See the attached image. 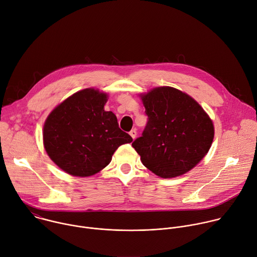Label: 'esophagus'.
<instances>
[{"mask_svg": "<svg viewBox=\"0 0 257 257\" xmlns=\"http://www.w3.org/2000/svg\"><path fill=\"white\" fill-rule=\"evenodd\" d=\"M129 134H130V136L134 139V138L136 137V135H137V131H136V129H132V130L130 131V133H129Z\"/></svg>", "mask_w": 257, "mask_h": 257, "instance_id": "obj_1", "label": "esophagus"}]
</instances>
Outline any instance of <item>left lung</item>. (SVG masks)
Returning a JSON list of instances; mask_svg holds the SVG:
<instances>
[{"mask_svg":"<svg viewBox=\"0 0 257 257\" xmlns=\"http://www.w3.org/2000/svg\"><path fill=\"white\" fill-rule=\"evenodd\" d=\"M149 117L132 146L142 164L168 179L193 169L208 153L214 135L212 121L190 95L170 86L140 94Z\"/></svg>","mask_w":257,"mask_h":257,"instance_id":"left-lung-1","label":"left lung"}]
</instances>
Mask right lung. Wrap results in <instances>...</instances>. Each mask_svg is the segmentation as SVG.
Returning a JSON list of instances; mask_svg holds the SVG:
<instances>
[{
	"instance_id": "right-lung-1",
	"label": "right lung",
	"mask_w": 257,
	"mask_h": 257,
	"mask_svg": "<svg viewBox=\"0 0 257 257\" xmlns=\"http://www.w3.org/2000/svg\"><path fill=\"white\" fill-rule=\"evenodd\" d=\"M107 94L86 88L56 106L44 125V146L51 160L66 173L88 177L112 161L120 145L132 137L119 128L113 112H105Z\"/></svg>"
}]
</instances>
